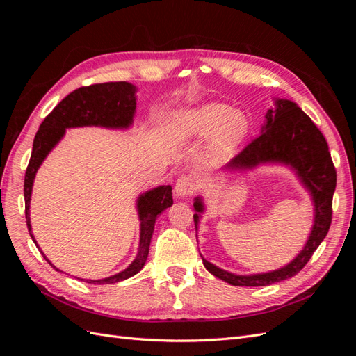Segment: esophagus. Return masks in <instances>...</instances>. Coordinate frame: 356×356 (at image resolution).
Wrapping results in <instances>:
<instances>
[{
    "mask_svg": "<svg viewBox=\"0 0 356 356\" xmlns=\"http://www.w3.org/2000/svg\"><path fill=\"white\" fill-rule=\"evenodd\" d=\"M193 188H195V181H193L191 177L184 175V177L178 178L174 193L178 199H181V197H187L188 195H191Z\"/></svg>",
    "mask_w": 356,
    "mask_h": 356,
    "instance_id": "obj_1",
    "label": "esophagus"
}]
</instances>
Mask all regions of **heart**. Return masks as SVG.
Returning a JSON list of instances; mask_svg holds the SVG:
<instances>
[{
  "mask_svg": "<svg viewBox=\"0 0 356 356\" xmlns=\"http://www.w3.org/2000/svg\"><path fill=\"white\" fill-rule=\"evenodd\" d=\"M174 126L182 136L204 138L212 133L209 156L213 160L227 157L248 132L246 117L222 104H204L179 111L174 118Z\"/></svg>",
  "mask_w": 356,
  "mask_h": 356,
  "instance_id": "heart-1",
  "label": "heart"
}]
</instances>
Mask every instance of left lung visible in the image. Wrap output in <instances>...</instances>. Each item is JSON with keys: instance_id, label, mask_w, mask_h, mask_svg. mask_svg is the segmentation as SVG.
<instances>
[{"instance_id": "obj_1", "label": "left lung", "mask_w": 356, "mask_h": 356, "mask_svg": "<svg viewBox=\"0 0 356 356\" xmlns=\"http://www.w3.org/2000/svg\"><path fill=\"white\" fill-rule=\"evenodd\" d=\"M273 101L275 106L266 113L260 136L233 157L222 172L242 174L263 165L286 166L310 195L314 203V224L301 251L288 264L270 272L238 275L224 270L202 257L203 266L211 275L234 286H266L296 276L325 239L331 224L332 195L337 177L325 138L296 102L282 98ZM193 208L196 212L193 218L197 230L204 212L202 196L195 197Z\"/></svg>"}]
</instances>
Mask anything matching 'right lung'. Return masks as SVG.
<instances>
[{
    "label": "right lung",
    "instance_id": "1",
    "mask_svg": "<svg viewBox=\"0 0 356 356\" xmlns=\"http://www.w3.org/2000/svg\"><path fill=\"white\" fill-rule=\"evenodd\" d=\"M136 86L127 81H114V83H102L92 84L88 88H80L71 92L67 98H63L41 123L38 132L32 144V153L29 159V165L25 174V217L28 230L32 241L38 246L34 234H32V225L29 217L31 207V195L34 179L42 161L46 160L49 153L55 148L60 139L65 136L67 129L72 127H104V129H115V131H126L132 127L134 118L136 113ZM172 187L170 186H159L156 188L147 190L136 199V212L139 218V245L135 260L129 264L124 270L118 272L113 276L104 279H80L88 284L104 285V284H117L124 279L135 276L145 266L149 243H152L154 224L159 215L172 207ZM44 260L53 267L46 254L41 251ZM60 272L59 268H56Z\"/></svg>",
    "mask_w": 356,
    "mask_h": 356
}]
</instances>
